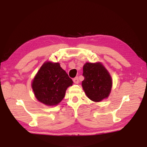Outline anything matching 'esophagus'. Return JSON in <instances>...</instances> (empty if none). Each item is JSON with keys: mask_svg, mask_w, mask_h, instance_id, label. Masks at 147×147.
I'll use <instances>...</instances> for the list:
<instances>
[{"mask_svg": "<svg viewBox=\"0 0 147 147\" xmlns=\"http://www.w3.org/2000/svg\"><path fill=\"white\" fill-rule=\"evenodd\" d=\"M73 82L75 84H78L79 83V78H78V77L76 76V77H75V78H73Z\"/></svg>", "mask_w": 147, "mask_h": 147, "instance_id": "34e87169", "label": "esophagus"}]
</instances>
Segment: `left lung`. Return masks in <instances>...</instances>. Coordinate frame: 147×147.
<instances>
[{
    "mask_svg": "<svg viewBox=\"0 0 147 147\" xmlns=\"http://www.w3.org/2000/svg\"><path fill=\"white\" fill-rule=\"evenodd\" d=\"M82 75L84 80L82 85L89 99L100 102L108 97L112 86V80L102 65L86 63L84 65Z\"/></svg>",
    "mask_w": 147,
    "mask_h": 147,
    "instance_id": "1",
    "label": "left lung"
}]
</instances>
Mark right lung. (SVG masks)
I'll list each match as a JSON object with an SVG mask.
<instances>
[{
    "instance_id": "obj_1",
    "label": "right lung",
    "mask_w": 147,
    "mask_h": 147,
    "mask_svg": "<svg viewBox=\"0 0 147 147\" xmlns=\"http://www.w3.org/2000/svg\"><path fill=\"white\" fill-rule=\"evenodd\" d=\"M73 82L58 63H45L32 82L37 99L49 106L56 105L64 98L66 89Z\"/></svg>"
}]
</instances>
